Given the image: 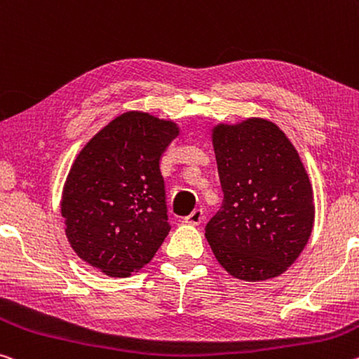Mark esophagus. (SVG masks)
<instances>
[{"instance_id":"1","label":"esophagus","mask_w":359,"mask_h":359,"mask_svg":"<svg viewBox=\"0 0 359 359\" xmlns=\"http://www.w3.org/2000/svg\"><path fill=\"white\" fill-rule=\"evenodd\" d=\"M203 217H204L203 210L201 209H195L190 215H187L185 222H187V224H190V225H200Z\"/></svg>"}]
</instances>
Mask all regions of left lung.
<instances>
[{
  "label": "left lung",
  "instance_id": "8db88e82",
  "mask_svg": "<svg viewBox=\"0 0 359 359\" xmlns=\"http://www.w3.org/2000/svg\"><path fill=\"white\" fill-rule=\"evenodd\" d=\"M224 201L208 222V243L231 276H280L304 248L315 222L309 174L275 123L248 118L212 128Z\"/></svg>",
  "mask_w": 359,
  "mask_h": 359
}]
</instances>
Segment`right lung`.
Segmentation results:
<instances>
[{
	"label": "right lung",
	"mask_w": 359,
	"mask_h": 359,
	"mask_svg": "<svg viewBox=\"0 0 359 359\" xmlns=\"http://www.w3.org/2000/svg\"><path fill=\"white\" fill-rule=\"evenodd\" d=\"M179 133L174 121L126 111L83 147L60 203L79 259L115 278L153 259L170 230L159 159Z\"/></svg>",
	"instance_id": "obj_1"
}]
</instances>
